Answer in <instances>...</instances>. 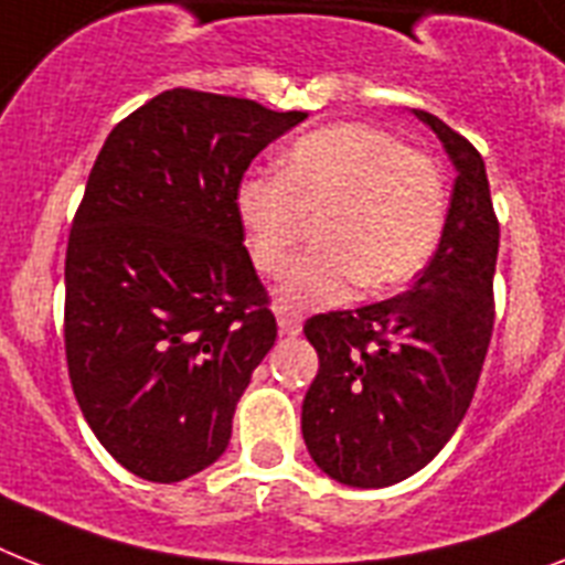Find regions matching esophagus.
<instances>
[{"label": "esophagus", "mask_w": 565, "mask_h": 565, "mask_svg": "<svg viewBox=\"0 0 565 565\" xmlns=\"http://www.w3.org/2000/svg\"><path fill=\"white\" fill-rule=\"evenodd\" d=\"M277 323H279V332L282 334H300V329H302V317L300 315H294V311H288V309H282V306H279L277 309Z\"/></svg>", "instance_id": "esophagus-1"}]
</instances>
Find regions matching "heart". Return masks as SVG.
I'll use <instances>...</instances> for the list:
<instances>
[{"label":"heart","mask_w":565,"mask_h":565,"mask_svg":"<svg viewBox=\"0 0 565 565\" xmlns=\"http://www.w3.org/2000/svg\"><path fill=\"white\" fill-rule=\"evenodd\" d=\"M236 218L250 259L279 277L291 265L302 216H317V245L277 291L282 309H329L361 286L381 294L416 277L439 245L447 181L439 161L366 124L302 135L279 158V175L236 184Z\"/></svg>","instance_id":"1"}]
</instances>
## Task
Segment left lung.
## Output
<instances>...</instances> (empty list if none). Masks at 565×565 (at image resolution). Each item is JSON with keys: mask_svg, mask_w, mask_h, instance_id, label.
<instances>
[{"mask_svg": "<svg viewBox=\"0 0 565 565\" xmlns=\"http://www.w3.org/2000/svg\"><path fill=\"white\" fill-rule=\"evenodd\" d=\"M413 115L456 167L439 248L409 291L302 326L320 358L302 439L317 468L352 488H386L433 461L468 413L493 332L500 222L484 161L445 120Z\"/></svg>", "mask_w": 565, "mask_h": 565, "instance_id": "8db88e82", "label": "left lung"}]
</instances>
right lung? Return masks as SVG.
I'll return each mask as SVG.
<instances>
[{
    "instance_id": "right-lung-1",
    "label": "right lung",
    "mask_w": 565,
    "mask_h": 565,
    "mask_svg": "<svg viewBox=\"0 0 565 565\" xmlns=\"http://www.w3.org/2000/svg\"><path fill=\"white\" fill-rule=\"evenodd\" d=\"M306 111L170 88L106 138L65 250V361L97 441L181 482L225 454L236 401L277 340L236 184Z\"/></svg>"
}]
</instances>
